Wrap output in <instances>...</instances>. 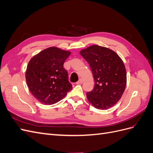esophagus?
<instances>
[{
    "instance_id": "obj_1",
    "label": "esophagus",
    "mask_w": 153,
    "mask_h": 153,
    "mask_svg": "<svg viewBox=\"0 0 153 153\" xmlns=\"http://www.w3.org/2000/svg\"><path fill=\"white\" fill-rule=\"evenodd\" d=\"M82 83H83V80L82 79V78H80V79H79V80H78V81L76 83V84H82Z\"/></svg>"
}]
</instances>
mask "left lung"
I'll use <instances>...</instances> for the list:
<instances>
[{
	"instance_id": "8db88e82",
	"label": "left lung",
	"mask_w": 153,
	"mask_h": 153,
	"mask_svg": "<svg viewBox=\"0 0 153 153\" xmlns=\"http://www.w3.org/2000/svg\"><path fill=\"white\" fill-rule=\"evenodd\" d=\"M80 53L89 64L95 82L93 90L86 94L89 103L97 109L112 107L121 99L126 85V68L114 50L94 45Z\"/></svg>"
}]
</instances>
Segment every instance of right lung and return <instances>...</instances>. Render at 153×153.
<instances>
[{"label": "right lung", "instance_id": "1", "mask_svg": "<svg viewBox=\"0 0 153 153\" xmlns=\"http://www.w3.org/2000/svg\"><path fill=\"white\" fill-rule=\"evenodd\" d=\"M71 52L49 47L32 57L25 78L31 94L40 103L53 105L62 100L72 89L68 72L63 65Z\"/></svg>", "mask_w": 153, "mask_h": 153}]
</instances>
